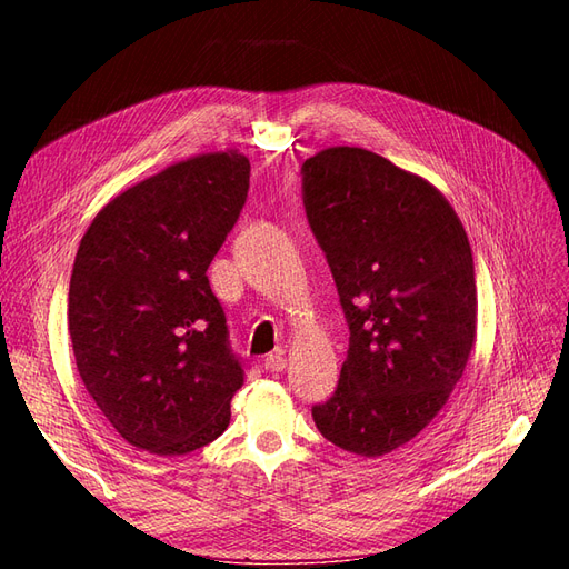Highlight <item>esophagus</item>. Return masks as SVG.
Listing matches in <instances>:
<instances>
[{
    "label": "esophagus",
    "instance_id": "34e87169",
    "mask_svg": "<svg viewBox=\"0 0 569 569\" xmlns=\"http://www.w3.org/2000/svg\"><path fill=\"white\" fill-rule=\"evenodd\" d=\"M263 368H266V372H272V375L274 372H282L287 368V360H284L282 353H270L263 360Z\"/></svg>",
    "mask_w": 569,
    "mask_h": 569
}]
</instances>
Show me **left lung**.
<instances>
[{
	"instance_id": "left-lung-1",
	"label": "left lung",
	"mask_w": 569,
	"mask_h": 569,
	"mask_svg": "<svg viewBox=\"0 0 569 569\" xmlns=\"http://www.w3.org/2000/svg\"><path fill=\"white\" fill-rule=\"evenodd\" d=\"M303 203L349 322V353L318 432L380 458L449 401L477 337L468 234L439 189L360 147L303 161Z\"/></svg>"
}]
</instances>
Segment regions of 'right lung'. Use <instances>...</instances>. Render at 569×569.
Listing matches in <instances>:
<instances>
[{"label": "right lung", "mask_w": 569, "mask_h": 569, "mask_svg": "<svg viewBox=\"0 0 569 569\" xmlns=\"http://www.w3.org/2000/svg\"><path fill=\"white\" fill-rule=\"evenodd\" d=\"M249 173L237 149L178 161L116 194L80 239L68 287L78 375L134 449L184 456L230 425L244 370L206 270Z\"/></svg>", "instance_id": "1"}]
</instances>
